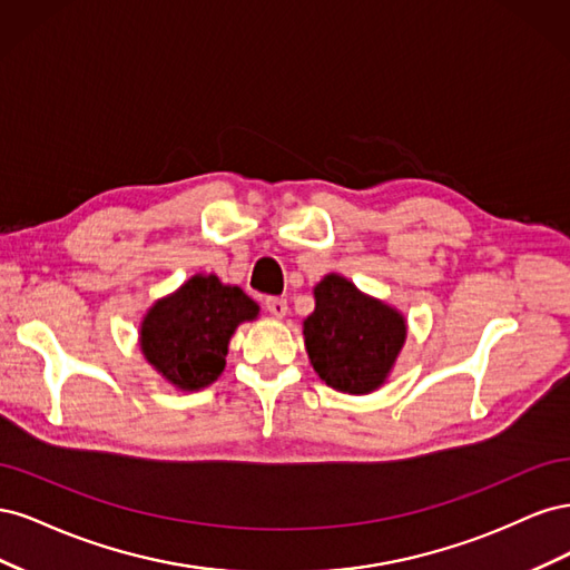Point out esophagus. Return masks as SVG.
<instances>
[{"instance_id":"obj_1","label":"esophagus","mask_w":570,"mask_h":570,"mask_svg":"<svg viewBox=\"0 0 570 570\" xmlns=\"http://www.w3.org/2000/svg\"><path fill=\"white\" fill-rule=\"evenodd\" d=\"M264 306H266V312H268L271 316H275V318L287 316V302H285L283 297H266Z\"/></svg>"}]
</instances>
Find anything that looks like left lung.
<instances>
[{
	"label": "left lung",
	"mask_w": 570,
	"mask_h": 570,
	"mask_svg": "<svg viewBox=\"0 0 570 570\" xmlns=\"http://www.w3.org/2000/svg\"><path fill=\"white\" fill-rule=\"evenodd\" d=\"M314 297V314L304 321V342L321 381L350 394L381 387L404 347V316L337 273L325 275Z\"/></svg>",
	"instance_id": "obj_1"
}]
</instances>
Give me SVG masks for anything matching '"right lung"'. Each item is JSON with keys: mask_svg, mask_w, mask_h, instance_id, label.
Listing matches in <instances>:
<instances>
[{"mask_svg": "<svg viewBox=\"0 0 570 570\" xmlns=\"http://www.w3.org/2000/svg\"><path fill=\"white\" fill-rule=\"evenodd\" d=\"M258 316V304L216 275H193L154 304L140 325V350L170 385L202 390L226 368L235 327Z\"/></svg>", "mask_w": 570, "mask_h": 570, "instance_id": "add662e5", "label": "right lung"}]
</instances>
